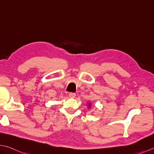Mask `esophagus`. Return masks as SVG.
Here are the masks:
<instances>
[{
  "mask_svg": "<svg viewBox=\"0 0 154 154\" xmlns=\"http://www.w3.org/2000/svg\"><path fill=\"white\" fill-rule=\"evenodd\" d=\"M75 93H70L69 94V97L70 98H75Z\"/></svg>",
  "mask_w": 154,
  "mask_h": 154,
  "instance_id": "34e87169",
  "label": "esophagus"
}]
</instances>
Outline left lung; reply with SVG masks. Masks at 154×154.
<instances>
[{
    "mask_svg": "<svg viewBox=\"0 0 154 154\" xmlns=\"http://www.w3.org/2000/svg\"><path fill=\"white\" fill-rule=\"evenodd\" d=\"M88 107H90V103H89V105H88Z\"/></svg>",
    "mask_w": 154,
    "mask_h": 154,
    "instance_id": "left-lung-1",
    "label": "left lung"
}]
</instances>
